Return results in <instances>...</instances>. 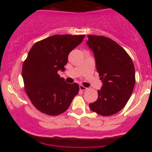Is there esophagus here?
I'll list each match as a JSON object with an SVG mask.
<instances>
[{
    "instance_id": "34e87169",
    "label": "esophagus",
    "mask_w": 152,
    "mask_h": 152,
    "mask_svg": "<svg viewBox=\"0 0 152 152\" xmlns=\"http://www.w3.org/2000/svg\"><path fill=\"white\" fill-rule=\"evenodd\" d=\"M79 89H80L81 90H87V87H84V86H82V85H80L79 86Z\"/></svg>"
}]
</instances>
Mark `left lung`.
<instances>
[{
    "label": "left lung",
    "mask_w": 152,
    "mask_h": 152,
    "mask_svg": "<svg viewBox=\"0 0 152 152\" xmlns=\"http://www.w3.org/2000/svg\"><path fill=\"white\" fill-rule=\"evenodd\" d=\"M87 37L86 43L93 51L102 82V88L97 90L98 99L89 107L102 116L112 115L125 107L132 93L134 66L126 50L113 39L103 36Z\"/></svg>",
    "instance_id": "1"
}]
</instances>
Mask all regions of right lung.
Returning a JSON list of instances; mask_svg holds the SVG:
<instances>
[{"label": "right lung", "instance_id": "right-lung-1", "mask_svg": "<svg viewBox=\"0 0 152 152\" xmlns=\"http://www.w3.org/2000/svg\"><path fill=\"white\" fill-rule=\"evenodd\" d=\"M85 35H53L36 42L23 64L25 90L34 106L49 115H57L68 109L78 94L77 83L67 84L60 78L70 52Z\"/></svg>", "mask_w": 152, "mask_h": 152}]
</instances>
